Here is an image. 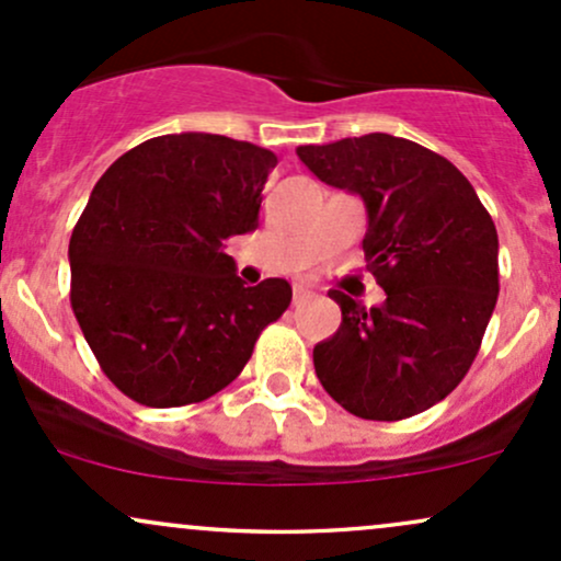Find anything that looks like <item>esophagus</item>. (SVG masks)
Listing matches in <instances>:
<instances>
[{"mask_svg": "<svg viewBox=\"0 0 561 561\" xmlns=\"http://www.w3.org/2000/svg\"><path fill=\"white\" fill-rule=\"evenodd\" d=\"M309 298H311V290H306V287H295V293H293V304L295 306L306 304Z\"/></svg>", "mask_w": 561, "mask_h": 561, "instance_id": "34e87169", "label": "esophagus"}]
</instances>
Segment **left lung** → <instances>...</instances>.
<instances>
[{
    "label": "left lung",
    "mask_w": 561,
    "mask_h": 561,
    "mask_svg": "<svg viewBox=\"0 0 561 561\" xmlns=\"http://www.w3.org/2000/svg\"><path fill=\"white\" fill-rule=\"evenodd\" d=\"M300 162L367 207L362 248L386 304L341 290L343 322L313 346L324 391L365 421L434 408L469 373L497 300V231L466 175L412 140L370 133L298 146Z\"/></svg>",
    "instance_id": "1"
}]
</instances>
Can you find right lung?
I'll list each match as a JSON object with an SVG mask.
<instances>
[{"label": "right lung", "instance_id": "right-lung-1", "mask_svg": "<svg viewBox=\"0 0 561 561\" xmlns=\"http://www.w3.org/2000/svg\"><path fill=\"white\" fill-rule=\"evenodd\" d=\"M276 157L210 133L159 135L92 188L69 242L71 309L106 378L146 408L210 399L293 287H244L226 239L257 229Z\"/></svg>", "mask_w": 561, "mask_h": 561}]
</instances>
